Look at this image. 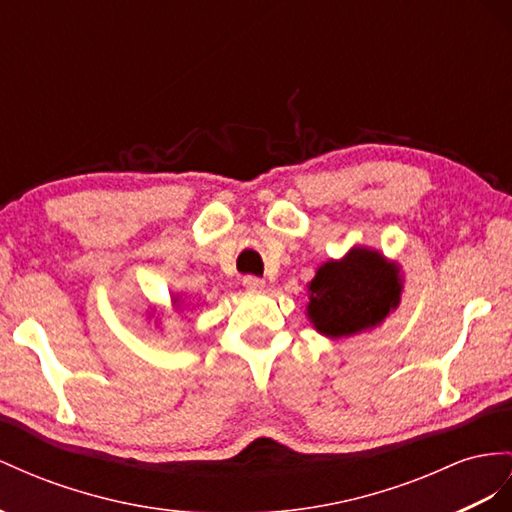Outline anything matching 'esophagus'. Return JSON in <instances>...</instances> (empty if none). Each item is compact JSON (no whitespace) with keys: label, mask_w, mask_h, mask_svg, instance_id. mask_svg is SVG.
I'll list each match as a JSON object with an SVG mask.
<instances>
[{"label":"esophagus","mask_w":512,"mask_h":512,"mask_svg":"<svg viewBox=\"0 0 512 512\" xmlns=\"http://www.w3.org/2000/svg\"><path fill=\"white\" fill-rule=\"evenodd\" d=\"M242 283H244L246 290H251V292H261L266 287V281L259 279V277H244Z\"/></svg>","instance_id":"esophagus-1"}]
</instances>
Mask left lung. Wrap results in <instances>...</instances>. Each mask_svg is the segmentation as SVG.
<instances>
[{"instance_id": "8db88e82", "label": "left lung", "mask_w": 512, "mask_h": 512, "mask_svg": "<svg viewBox=\"0 0 512 512\" xmlns=\"http://www.w3.org/2000/svg\"><path fill=\"white\" fill-rule=\"evenodd\" d=\"M404 279L396 261L370 246L329 259L307 283V318L320 335L342 339L372 331L400 305Z\"/></svg>"}]
</instances>
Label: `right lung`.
Wrapping results in <instances>:
<instances>
[{
  "instance_id": "right-lung-1",
  "label": "right lung",
  "mask_w": 512,
  "mask_h": 512,
  "mask_svg": "<svg viewBox=\"0 0 512 512\" xmlns=\"http://www.w3.org/2000/svg\"><path fill=\"white\" fill-rule=\"evenodd\" d=\"M173 305H175V309H181V305H183V300L179 298V294L173 298Z\"/></svg>"
}]
</instances>
